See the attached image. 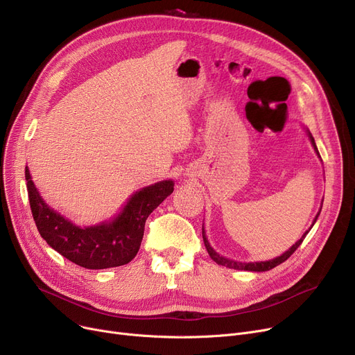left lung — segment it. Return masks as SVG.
<instances>
[{
    "instance_id": "1",
    "label": "left lung",
    "mask_w": 355,
    "mask_h": 355,
    "mask_svg": "<svg viewBox=\"0 0 355 355\" xmlns=\"http://www.w3.org/2000/svg\"><path fill=\"white\" fill-rule=\"evenodd\" d=\"M308 132V137H309V139H311V144H312V146H313V149H315V153L318 154V157H320V153H318V148H316V145H315V141H313V137L311 135V132L309 130H306ZM321 158V157H320ZM321 209H322V206H321ZM320 213H321V210L318 211V214L315 216V220H313V223H312V226L315 225V221H316V218H318V216H320ZM312 226L309 227V230L312 229ZM308 230V232H309ZM308 232L296 241V243L289 249V250H286L284 254H281L279 257H275V259H272V260H266V262H250V263H241V262H236V260H230V259H226V257H223V256H220L211 246H210V243H209V240H207V237H206V232H204V227H202V240H204V245H206V249H207V252H209V254H210V257L214 260V262L217 263V265H221V266H226V268H230V269H237V270H250V272H266V270H270V269H273V268H276L277 265H281V263H284L285 260L288 259V257H291V254L301 246V243L304 241V239H305V236L308 234Z\"/></svg>"
}]
</instances>
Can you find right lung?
<instances>
[{
  "instance_id": "1",
  "label": "right lung",
  "mask_w": 355,
  "mask_h": 355,
  "mask_svg": "<svg viewBox=\"0 0 355 355\" xmlns=\"http://www.w3.org/2000/svg\"><path fill=\"white\" fill-rule=\"evenodd\" d=\"M26 181L33 218L40 236L51 249L86 269H107L129 263L139 250L148 216L174 191L171 180L155 182L130 197L114 220L82 229L47 206L27 166Z\"/></svg>"
}]
</instances>
